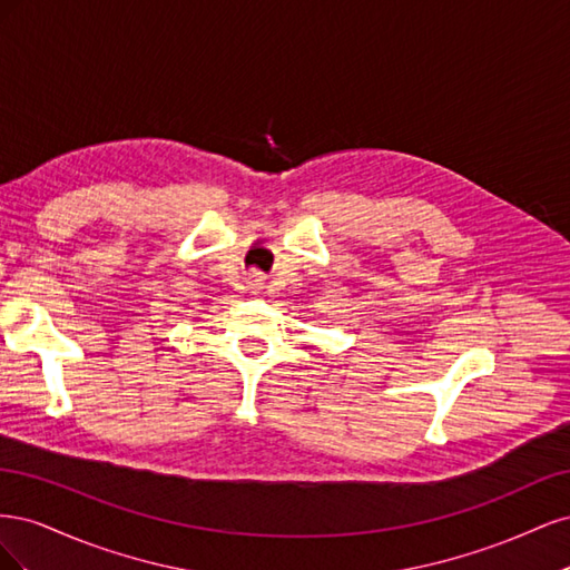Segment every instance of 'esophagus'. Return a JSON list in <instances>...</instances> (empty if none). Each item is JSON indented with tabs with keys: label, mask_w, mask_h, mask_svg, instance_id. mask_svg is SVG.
Segmentation results:
<instances>
[{
	"label": "esophagus",
	"mask_w": 570,
	"mask_h": 570,
	"mask_svg": "<svg viewBox=\"0 0 570 570\" xmlns=\"http://www.w3.org/2000/svg\"><path fill=\"white\" fill-rule=\"evenodd\" d=\"M245 285H247L249 292H254V295H258V292H264V287H266V278H264L262 273H249Z\"/></svg>",
	"instance_id": "34e87169"
}]
</instances>
